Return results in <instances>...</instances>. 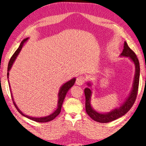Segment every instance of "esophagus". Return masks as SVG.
<instances>
[{
  "mask_svg": "<svg viewBox=\"0 0 146 146\" xmlns=\"http://www.w3.org/2000/svg\"><path fill=\"white\" fill-rule=\"evenodd\" d=\"M85 82V77L84 76H79L77 78L76 84L78 86H82Z\"/></svg>",
  "mask_w": 146,
  "mask_h": 146,
  "instance_id": "esophagus-1",
  "label": "esophagus"
}]
</instances>
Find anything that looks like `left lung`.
I'll list each match as a JSON object with an SVG mask.
<instances>
[{"instance_id": "1", "label": "left lung", "mask_w": 146, "mask_h": 146, "mask_svg": "<svg viewBox=\"0 0 146 146\" xmlns=\"http://www.w3.org/2000/svg\"><path fill=\"white\" fill-rule=\"evenodd\" d=\"M121 57H127L135 65V75L133 82L132 88L127 98L125 99L124 102L119 107L112 109L110 112H98L93 108L91 104L92 95L93 93V88H92V83L90 82H87L88 87L85 88L84 93L86 96V112L92 119L97 122L106 123H109L110 121L119 119L123 117L127 112L131 109L137 94L138 87H139V75H140V67L139 62L137 58V56L135 52L130 48L127 45V42H124L123 46V50L120 55Z\"/></svg>"}]
</instances>
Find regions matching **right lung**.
Instances as JSON below:
<instances>
[{"instance_id":"obj_1","label":"right lung","mask_w":146,"mask_h":146,"mask_svg":"<svg viewBox=\"0 0 146 146\" xmlns=\"http://www.w3.org/2000/svg\"><path fill=\"white\" fill-rule=\"evenodd\" d=\"M29 39V38H26L25 39H24L23 40H22V42L20 44L19 47L18 48L17 50L15 51V52L14 53L13 55L11 58L10 60H9V64H8V69H7V78L9 79V71L11 69V68L13 67V64H14L15 61L18 55H19L20 51L21 50L22 47L23 46V45L25 44L26 42L28 41ZM75 80H76V78L75 77H73L71 79H70L69 81H67V82H65L64 84H63L61 86V87L60 88L59 91H58V103H57V106L56 110H54L52 113H51L49 115L46 116V117H31V116H28L27 114H24L23 112L21 111V110L18 108L17 105L16 104L15 102L13 96V94H12V91H11V86H10V83H9V81L8 80L9 82V87H10V91L11 93V97L13 99V104L15 105V106L16 107V108L17 109L18 111L21 115H23V117L27 118V119L32 120L34 121H36V122L38 123H46L48 122V121H50L52 120H53L56 117V116H58V114H60V110H61V107L62 105V103H63L64 99L65 98L66 95H67V92L69 90L71 89V87L73 86L75 82Z\"/></svg>"}]
</instances>
